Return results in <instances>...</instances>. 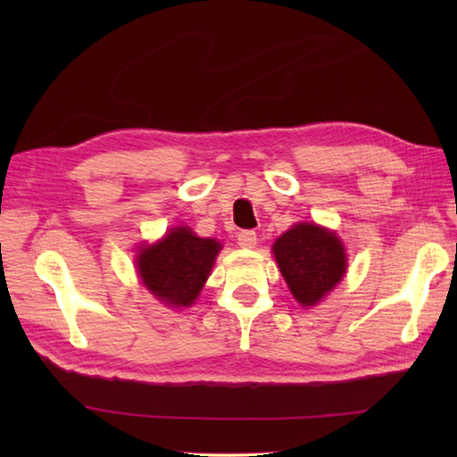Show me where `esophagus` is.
<instances>
[{
  "instance_id": "1",
  "label": "esophagus",
  "mask_w": 457,
  "mask_h": 457,
  "mask_svg": "<svg viewBox=\"0 0 457 457\" xmlns=\"http://www.w3.org/2000/svg\"><path fill=\"white\" fill-rule=\"evenodd\" d=\"M237 244H239L241 247L253 249V247L257 245V234H255V231H251V229L239 231V234H237Z\"/></svg>"
}]
</instances>
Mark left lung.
I'll return each instance as SVG.
<instances>
[{"mask_svg":"<svg viewBox=\"0 0 457 457\" xmlns=\"http://www.w3.org/2000/svg\"><path fill=\"white\" fill-rule=\"evenodd\" d=\"M275 259L290 293L303 306H312L324 298L345 270V251L336 234L314 223H298L280 236Z\"/></svg>","mask_w":457,"mask_h":457,"instance_id":"obj_1","label":"left lung"}]
</instances>
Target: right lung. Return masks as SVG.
<instances>
[{
    "label": "right lung",
    "mask_w": 457,
    "mask_h": 457,
    "mask_svg": "<svg viewBox=\"0 0 457 457\" xmlns=\"http://www.w3.org/2000/svg\"><path fill=\"white\" fill-rule=\"evenodd\" d=\"M221 249L216 239H202L190 228H174L159 244L141 249L137 269L143 285L169 306L196 300Z\"/></svg>",
    "instance_id": "obj_1"
}]
</instances>
